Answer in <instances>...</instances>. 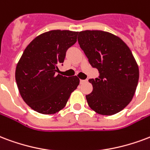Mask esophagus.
I'll return each instance as SVG.
<instances>
[{"label": "esophagus", "instance_id": "esophagus-1", "mask_svg": "<svg viewBox=\"0 0 150 150\" xmlns=\"http://www.w3.org/2000/svg\"><path fill=\"white\" fill-rule=\"evenodd\" d=\"M86 81H87L86 80H81V81H80V83H81V84H83V83H85Z\"/></svg>", "mask_w": 150, "mask_h": 150}]
</instances>
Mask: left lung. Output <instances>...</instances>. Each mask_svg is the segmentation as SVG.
Instances as JSON below:
<instances>
[{"mask_svg": "<svg viewBox=\"0 0 150 150\" xmlns=\"http://www.w3.org/2000/svg\"><path fill=\"white\" fill-rule=\"evenodd\" d=\"M78 43L96 68L100 76L89 79L92 92L86 95L88 104L96 113L111 115L132 100L139 78L138 66L127 45L107 31H80Z\"/></svg>", "mask_w": 150, "mask_h": 150, "instance_id": "obj_1", "label": "left lung"}]
</instances>
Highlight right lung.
I'll use <instances>...</instances> for the list:
<instances>
[{
    "instance_id": "1",
    "label": "right lung",
    "mask_w": 150,
    "mask_h": 150,
    "mask_svg": "<svg viewBox=\"0 0 150 150\" xmlns=\"http://www.w3.org/2000/svg\"><path fill=\"white\" fill-rule=\"evenodd\" d=\"M77 31L52 30L28 45L16 68V81L23 101L34 111L55 114L65 108L80 83L76 76L57 74L67 50L76 42Z\"/></svg>"
}]
</instances>
